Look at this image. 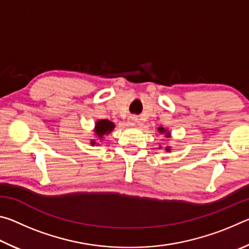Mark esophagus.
I'll use <instances>...</instances> for the list:
<instances>
[{
    "label": "esophagus",
    "instance_id": "esophagus-1",
    "mask_svg": "<svg viewBox=\"0 0 249 249\" xmlns=\"http://www.w3.org/2000/svg\"><path fill=\"white\" fill-rule=\"evenodd\" d=\"M128 122H129L130 125H136L138 123L137 116H130L129 119H128Z\"/></svg>",
    "mask_w": 249,
    "mask_h": 249
}]
</instances>
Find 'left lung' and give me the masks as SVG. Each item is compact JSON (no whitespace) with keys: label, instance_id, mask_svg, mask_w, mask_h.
<instances>
[{"label":"left lung","instance_id":"left-lung-1","mask_svg":"<svg viewBox=\"0 0 249 249\" xmlns=\"http://www.w3.org/2000/svg\"><path fill=\"white\" fill-rule=\"evenodd\" d=\"M158 129H159V132H160V133H165V132H166V130L163 129V127H159ZM169 136H170V133H166V137H169ZM166 150H170L169 147H168V148H167Z\"/></svg>","mask_w":249,"mask_h":249}]
</instances>
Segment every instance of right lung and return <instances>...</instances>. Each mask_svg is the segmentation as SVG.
<instances>
[{
	"label": "right lung",
	"instance_id": "obj_1",
	"mask_svg": "<svg viewBox=\"0 0 249 249\" xmlns=\"http://www.w3.org/2000/svg\"><path fill=\"white\" fill-rule=\"evenodd\" d=\"M113 128H114V124L112 122H109L107 120H100L99 122H96L95 125V134L98 135L99 138H102L103 135L108 134L109 132H112ZM92 145H94L95 142H92Z\"/></svg>",
	"mask_w": 249,
	"mask_h": 249
}]
</instances>
